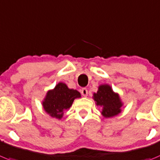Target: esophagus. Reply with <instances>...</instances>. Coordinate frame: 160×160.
<instances>
[{"instance_id":"obj_1","label":"esophagus","mask_w":160,"mask_h":160,"mask_svg":"<svg viewBox=\"0 0 160 160\" xmlns=\"http://www.w3.org/2000/svg\"><path fill=\"white\" fill-rule=\"evenodd\" d=\"M88 89L87 88H83L81 89V94H82V96H88Z\"/></svg>"}]
</instances>
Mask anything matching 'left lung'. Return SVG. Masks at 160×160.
Masks as SVG:
<instances>
[{"label":"left lung","instance_id":"8db88e82","mask_svg":"<svg viewBox=\"0 0 160 160\" xmlns=\"http://www.w3.org/2000/svg\"><path fill=\"white\" fill-rule=\"evenodd\" d=\"M93 99L96 102V105L103 108L101 113L104 117H113L121 112L120 108L123 103L119 95L114 92L108 84L100 85L97 92L93 94Z\"/></svg>","mask_w":160,"mask_h":160}]
</instances>
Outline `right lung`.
<instances>
[{
	"mask_svg": "<svg viewBox=\"0 0 160 160\" xmlns=\"http://www.w3.org/2000/svg\"><path fill=\"white\" fill-rule=\"evenodd\" d=\"M80 96L78 91L68 88L65 83H59L55 88L47 92L43 107L52 117L61 119L64 111L71 107L75 99Z\"/></svg>",
	"mask_w": 160,
	"mask_h": 160,
	"instance_id": "1",
	"label": "right lung"
}]
</instances>
